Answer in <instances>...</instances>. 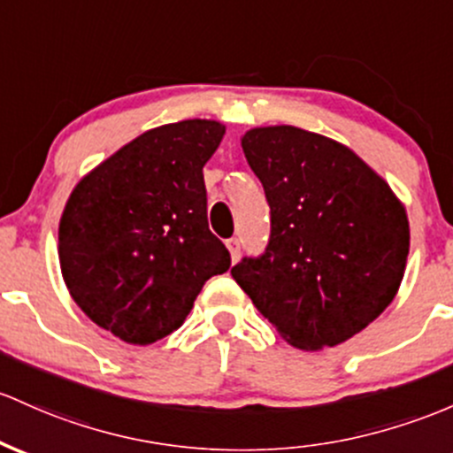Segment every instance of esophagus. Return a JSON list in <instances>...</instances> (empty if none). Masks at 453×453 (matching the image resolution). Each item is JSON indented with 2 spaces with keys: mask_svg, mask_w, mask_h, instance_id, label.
<instances>
[{
  "mask_svg": "<svg viewBox=\"0 0 453 453\" xmlns=\"http://www.w3.org/2000/svg\"><path fill=\"white\" fill-rule=\"evenodd\" d=\"M226 245H227V250H230L232 262H236L238 257H241V241H238V238H227Z\"/></svg>",
  "mask_w": 453,
  "mask_h": 453,
  "instance_id": "34e87169",
  "label": "esophagus"
}]
</instances>
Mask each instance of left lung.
<instances>
[{
    "mask_svg": "<svg viewBox=\"0 0 453 453\" xmlns=\"http://www.w3.org/2000/svg\"><path fill=\"white\" fill-rule=\"evenodd\" d=\"M241 146L265 187L271 238L232 277L288 344L320 350L350 340L404 277V203L335 139L280 124L251 128Z\"/></svg>",
    "mask_w": 453,
    "mask_h": 453,
    "instance_id": "left-lung-1",
    "label": "left lung"
}]
</instances>
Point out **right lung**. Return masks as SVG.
<instances>
[{"mask_svg":"<svg viewBox=\"0 0 453 453\" xmlns=\"http://www.w3.org/2000/svg\"><path fill=\"white\" fill-rule=\"evenodd\" d=\"M226 135L215 120L150 128L86 173L59 219V266L89 320L146 346L185 322L230 251L208 230L203 165Z\"/></svg>","mask_w":453,"mask_h":453,"instance_id":"obj_1","label":"right lung"}]
</instances>
